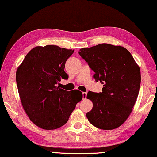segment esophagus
Segmentation results:
<instances>
[{"mask_svg":"<svg viewBox=\"0 0 157 157\" xmlns=\"http://www.w3.org/2000/svg\"><path fill=\"white\" fill-rule=\"evenodd\" d=\"M82 96H83V99H86V96H87V93H86V92L82 93Z\"/></svg>","mask_w":157,"mask_h":157,"instance_id":"esophagus-1","label":"esophagus"}]
</instances>
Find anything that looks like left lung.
Listing matches in <instances>:
<instances>
[{"label":"left lung","mask_w":157,"mask_h":157,"mask_svg":"<svg viewBox=\"0 0 157 157\" xmlns=\"http://www.w3.org/2000/svg\"><path fill=\"white\" fill-rule=\"evenodd\" d=\"M78 54L95 72L102 92L89 91L93 109L86 114L90 123L102 130H112L126 121L138 96L141 75L132 55L119 45L102 43L80 49Z\"/></svg>","instance_id":"1"}]
</instances>
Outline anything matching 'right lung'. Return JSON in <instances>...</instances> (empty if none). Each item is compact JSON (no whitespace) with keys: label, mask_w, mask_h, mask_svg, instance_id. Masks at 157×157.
I'll list each match as a JSON object with an SVG mask.
<instances>
[{"label":"right lung","mask_w":157,"mask_h":157,"mask_svg":"<svg viewBox=\"0 0 157 157\" xmlns=\"http://www.w3.org/2000/svg\"><path fill=\"white\" fill-rule=\"evenodd\" d=\"M73 52L57 45L37 46L28 52L17 70L24 109L31 121L43 129L64 126L83 98L78 90L67 91L57 86L62 78H69L65 63Z\"/></svg>","instance_id":"1"}]
</instances>
